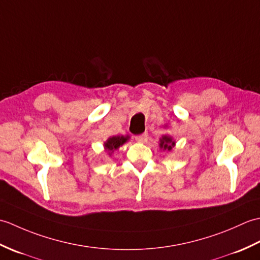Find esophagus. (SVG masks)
Instances as JSON below:
<instances>
[{
  "label": "esophagus",
  "mask_w": 260,
  "mask_h": 260,
  "mask_svg": "<svg viewBox=\"0 0 260 260\" xmlns=\"http://www.w3.org/2000/svg\"><path fill=\"white\" fill-rule=\"evenodd\" d=\"M147 139H148V134L147 133H143L141 135L135 136V140L139 142V143H145V142H147Z\"/></svg>",
  "instance_id": "34e87169"
}]
</instances>
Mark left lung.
<instances>
[{"label": "left lung", "instance_id": "left-lung-1", "mask_svg": "<svg viewBox=\"0 0 260 260\" xmlns=\"http://www.w3.org/2000/svg\"><path fill=\"white\" fill-rule=\"evenodd\" d=\"M158 146L161 151L170 152L172 151V148L175 146V141L171 135H162L161 139H159Z\"/></svg>", "mask_w": 260, "mask_h": 260}]
</instances>
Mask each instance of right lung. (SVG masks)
Returning a JSON list of instances; mask_svg holds the SVG:
<instances>
[{
	"instance_id": "add662e5",
	"label": "right lung",
	"mask_w": 260,
	"mask_h": 260,
	"mask_svg": "<svg viewBox=\"0 0 260 260\" xmlns=\"http://www.w3.org/2000/svg\"><path fill=\"white\" fill-rule=\"evenodd\" d=\"M129 140V136L128 135H126V136H119V135H117V136H110V137H108L107 139V141L104 143V148H105V151L107 152V154L109 156H112L113 155V153L116 151V150H118V148L123 145V144H125V143Z\"/></svg>"
}]
</instances>
